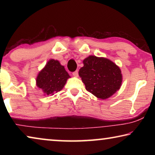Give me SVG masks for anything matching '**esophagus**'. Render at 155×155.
Masks as SVG:
<instances>
[{"label":"esophagus","mask_w":155,"mask_h":155,"mask_svg":"<svg viewBox=\"0 0 155 155\" xmlns=\"http://www.w3.org/2000/svg\"><path fill=\"white\" fill-rule=\"evenodd\" d=\"M72 74H73V76H74V77H78V72L77 70V71H75V72H73Z\"/></svg>","instance_id":"1"}]
</instances>
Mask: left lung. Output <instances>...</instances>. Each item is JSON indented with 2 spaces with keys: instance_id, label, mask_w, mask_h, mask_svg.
I'll list each match as a JSON object with an SVG mask.
<instances>
[{
  "instance_id": "1",
  "label": "left lung",
  "mask_w": 155,
  "mask_h": 155,
  "mask_svg": "<svg viewBox=\"0 0 155 155\" xmlns=\"http://www.w3.org/2000/svg\"><path fill=\"white\" fill-rule=\"evenodd\" d=\"M78 72L85 89L98 98L104 100L120 90L122 74L119 66L109 59L90 55L83 61Z\"/></svg>"
}]
</instances>
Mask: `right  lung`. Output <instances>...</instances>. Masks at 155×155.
I'll use <instances>...</instances> for the list:
<instances>
[{"instance_id":"1","label":"right lung","mask_w":155,"mask_h":155,"mask_svg":"<svg viewBox=\"0 0 155 155\" xmlns=\"http://www.w3.org/2000/svg\"><path fill=\"white\" fill-rule=\"evenodd\" d=\"M70 78L64 65L58 60L50 59L36 78V85L42 90L44 96H52L64 88Z\"/></svg>"}]
</instances>
